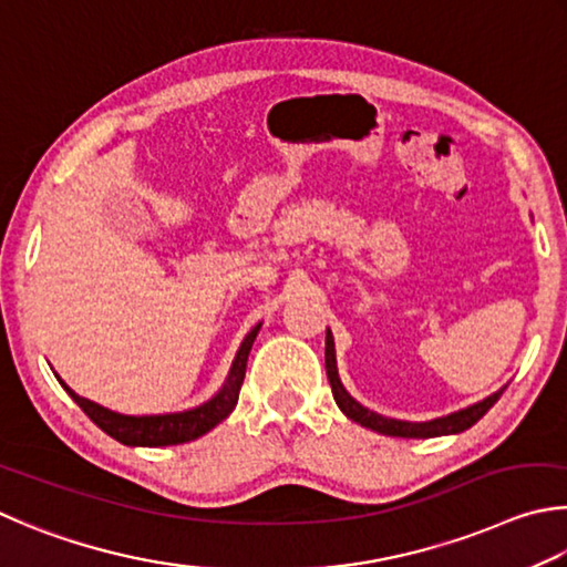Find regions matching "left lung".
<instances>
[{
    "label": "left lung",
    "mask_w": 567,
    "mask_h": 567,
    "mask_svg": "<svg viewBox=\"0 0 567 567\" xmlns=\"http://www.w3.org/2000/svg\"><path fill=\"white\" fill-rule=\"evenodd\" d=\"M326 375H329L333 399L339 403V409L349 415L351 421L365 425L375 433L383 435H395V439H435V435H451V433H463L465 429H471L473 423H478L485 413L493 409V403L501 399V391H495L488 399H483L481 403H473L468 409H463L458 413L443 415V419L435 421H425V423H409V421H395V419H385V415L373 413L369 409L351 399V393L343 389V383L339 379V369H336V349H333V333L326 331Z\"/></svg>",
    "instance_id": "obj_1"
}]
</instances>
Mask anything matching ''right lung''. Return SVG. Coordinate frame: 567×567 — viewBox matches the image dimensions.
I'll use <instances>...</instances> for the list:
<instances>
[{
    "instance_id": "right-lung-1",
    "label": "right lung",
    "mask_w": 567,
    "mask_h": 567,
    "mask_svg": "<svg viewBox=\"0 0 567 567\" xmlns=\"http://www.w3.org/2000/svg\"><path fill=\"white\" fill-rule=\"evenodd\" d=\"M261 329V323L251 329L246 336L241 349H238L236 359L231 363V371H228V379L221 385L212 401L196 405L192 411L182 413H164V415H122L104 409L94 401H86L82 395H76L69 385L59 379L64 385V391L72 395L74 403L82 409L89 419H92L99 429L106 435H112L114 441L124 445H146V449H156V445H178L198 439L214 429V425L221 423L228 413L236 409L238 403V391H241L244 375H246V361L248 353H251V346L256 341V333Z\"/></svg>"
}]
</instances>
